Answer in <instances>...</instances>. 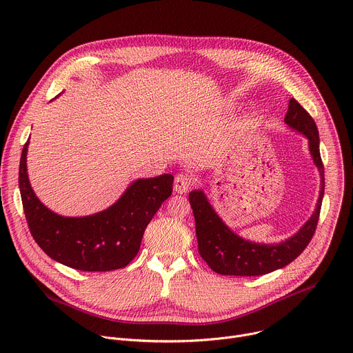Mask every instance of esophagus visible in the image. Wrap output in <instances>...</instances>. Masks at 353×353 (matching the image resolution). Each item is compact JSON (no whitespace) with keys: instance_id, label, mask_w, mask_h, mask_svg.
Returning a JSON list of instances; mask_svg holds the SVG:
<instances>
[{"instance_id":"1","label":"esophagus","mask_w":353,"mask_h":353,"mask_svg":"<svg viewBox=\"0 0 353 353\" xmlns=\"http://www.w3.org/2000/svg\"><path fill=\"white\" fill-rule=\"evenodd\" d=\"M194 185V180L184 173H180L174 177V191L179 194H184Z\"/></svg>"}]
</instances>
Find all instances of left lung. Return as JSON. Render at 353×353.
<instances>
[{
  "label": "left lung",
  "instance_id": "8db88e82",
  "mask_svg": "<svg viewBox=\"0 0 353 353\" xmlns=\"http://www.w3.org/2000/svg\"><path fill=\"white\" fill-rule=\"evenodd\" d=\"M285 123L309 139L310 155L320 172L321 181L316 210L292 237L276 244L254 243L240 237L225 225L203 190L191 191L188 199L195 218L198 253L216 274L257 276L283 268L303 253L316 232L324 196V166L320 157L319 130L312 116L294 99H290Z\"/></svg>",
  "mask_w": 353,
  "mask_h": 353
}]
</instances>
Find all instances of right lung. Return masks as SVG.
Wrapping results in <instances>:
<instances>
[{
	"label": "right lung",
	"instance_id": "add662e5",
	"mask_svg": "<svg viewBox=\"0 0 353 353\" xmlns=\"http://www.w3.org/2000/svg\"><path fill=\"white\" fill-rule=\"evenodd\" d=\"M22 149L19 188L29 230L44 253L70 268L105 272L128 265L138 254L145 228L173 191L172 174L132 181L108 210L88 216H61L40 203L30 187Z\"/></svg>",
	"mask_w": 353,
	"mask_h": 353
}]
</instances>
